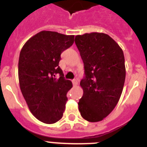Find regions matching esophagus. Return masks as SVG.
<instances>
[{
  "label": "esophagus",
  "mask_w": 147,
  "mask_h": 147,
  "mask_svg": "<svg viewBox=\"0 0 147 147\" xmlns=\"http://www.w3.org/2000/svg\"><path fill=\"white\" fill-rule=\"evenodd\" d=\"M72 82H73V85H74V86H76V85H78L77 80H72Z\"/></svg>",
  "instance_id": "esophagus-1"
}]
</instances>
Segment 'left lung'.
I'll return each instance as SVG.
<instances>
[{"instance_id":"1","label":"left lung","mask_w":147,"mask_h":147,"mask_svg":"<svg viewBox=\"0 0 147 147\" xmlns=\"http://www.w3.org/2000/svg\"><path fill=\"white\" fill-rule=\"evenodd\" d=\"M85 67L80 82L83 96L78 103L82 117L90 122L103 120L112 112L121 95L126 76L123 51L104 33L75 37Z\"/></svg>"}]
</instances>
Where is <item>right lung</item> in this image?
<instances>
[{
    "mask_svg": "<svg viewBox=\"0 0 147 147\" xmlns=\"http://www.w3.org/2000/svg\"><path fill=\"white\" fill-rule=\"evenodd\" d=\"M74 35L42 31L34 35L22 48L18 62L20 90L30 111L45 124L62 119L67 93L72 88L65 80L59 66L61 54L71 47ZM59 73L60 78L55 75Z\"/></svg>",
    "mask_w": 147,
    "mask_h": 147,
    "instance_id": "right-lung-1",
    "label": "right lung"
}]
</instances>
